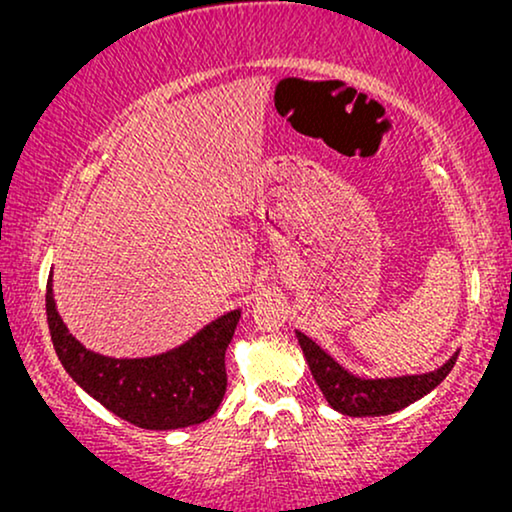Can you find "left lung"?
<instances>
[{
    "label": "left lung",
    "instance_id": "left-lung-1",
    "mask_svg": "<svg viewBox=\"0 0 512 512\" xmlns=\"http://www.w3.org/2000/svg\"><path fill=\"white\" fill-rule=\"evenodd\" d=\"M296 338L307 359V366H310L314 380L319 384L321 394L326 396L331 408L349 417L391 415V412L415 403L417 398L436 389L454 368V361H457V354H454L443 368L426 375L394 377V380H359V377L349 375L345 368H340L307 335L296 333Z\"/></svg>",
    "mask_w": 512,
    "mask_h": 512
}]
</instances>
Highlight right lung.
<instances>
[{
  "instance_id": "obj_1",
  "label": "right lung",
  "mask_w": 512,
  "mask_h": 512,
  "mask_svg": "<svg viewBox=\"0 0 512 512\" xmlns=\"http://www.w3.org/2000/svg\"><path fill=\"white\" fill-rule=\"evenodd\" d=\"M46 317L55 354L72 380L125 422L151 431L202 424L226 394V347L240 321V310L221 319L167 354L151 359H109L90 352L69 335L46 284Z\"/></svg>"
}]
</instances>
